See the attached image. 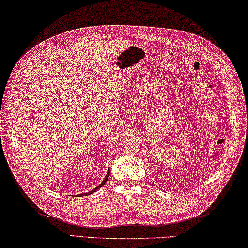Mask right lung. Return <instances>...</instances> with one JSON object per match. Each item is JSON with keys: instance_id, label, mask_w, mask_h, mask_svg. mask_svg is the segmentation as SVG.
Returning a JSON list of instances; mask_svg holds the SVG:
<instances>
[{"instance_id": "add662e5", "label": "right lung", "mask_w": 248, "mask_h": 248, "mask_svg": "<svg viewBox=\"0 0 248 248\" xmlns=\"http://www.w3.org/2000/svg\"><path fill=\"white\" fill-rule=\"evenodd\" d=\"M109 175H110V168H109V170H108V172H107V175H106V177H105V179H104V181H102V182H101V184H100L99 186H96V188H95L94 190H92V191H90V192L83 193V194H81V195H83V197H85V195H88V194H92L93 192H95V191H97L98 189H100V188H101V186H104V185L106 184V182H107V180H108V177H109ZM78 195H80V194H78Z\"/></svg>"}]
</instances>
